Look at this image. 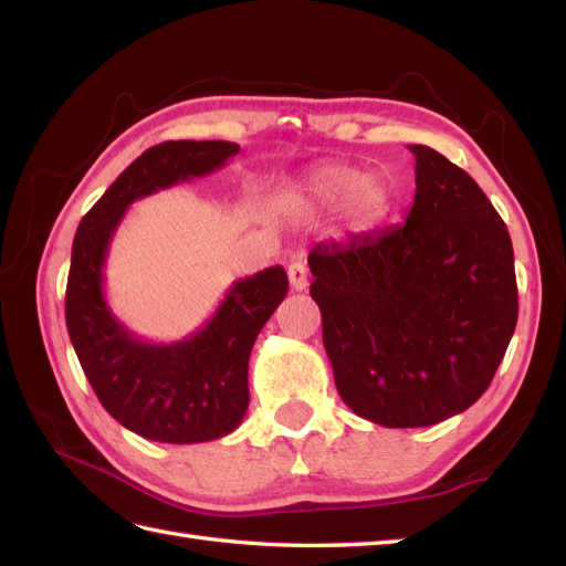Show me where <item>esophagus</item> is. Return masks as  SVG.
Masks as SVG:
<instances>
[{
	"instance_id": "1",
	"label": "esophagus",
	"mask_w": 566,
	"mask_h": 566,
	"mask_svg": "<svg viewBox=\"0 0 566 566\" xmlns=\"http://www.w3.org/2000/svg\"><path fill=\"white\" fill-rule=\"evenodd\" d=\"M286 274H290V284L294 292H306L308 286V272H306V264L304 262H292L290 270H286Z\"/></svg>"
}]
</instances>
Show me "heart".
<instances>
[{"mask_svg":"<svg viewBox=\"0 0 566 566\" xmlns=\"http://www.w3.org/2000/svg\"><path fill=\"white\" fill-rule=\"evenodd\" d=\"M302 199L316 207H338L350 199V221L357 228H367L387 213L391 197L379 177H365L357 167L326 165L306 179Z\"/></svg>","mask_w":566,"mask_h":566,"instance_id":"heart-1","label":"heart"}]
</instances>
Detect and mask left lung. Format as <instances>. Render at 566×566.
<instances>
[{
    "label": "left lung",
    "mask_w": 566,
    "mask_h": 566,
    "mask_svg": "<svg viewBox=\"0 0 566 566\" xmlns=\"http://www.w3.org/2000/svg\"><path fill=\"white\" fill-rule=\"evenodd\" d=\"M408 150L416 199L406 223L318 243L308 255L335 387L384 428L467 411L489 389L518 321L506 223L444 155Z\"/></svg>",
    "instance_id": "obj_1"
}]
</instances>
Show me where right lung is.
I'll return each instance as SVG.
<instances>
[{
  "instance_id": "1",
  "label": "right lung",
  "mask_w": 566,
  "mask_h": 566,
  "mask_svg": "<svg viewBox=\"0 0 566 566\" xmlns=\"http://www.w3.org/2000/svg\"><path fill=\"white\" fill-rule=\"evenodd\" d=\"M238 153L228 140L153 146L116 177L72 240L65 292L72 347L102 406L140 438L191 444L233 432L250 401L252 345L290 290L282 264L238 280L213 316L177 343L136 338L106 304V255L130 203L221 170Z\"/></svg>"
}]
</instances>
